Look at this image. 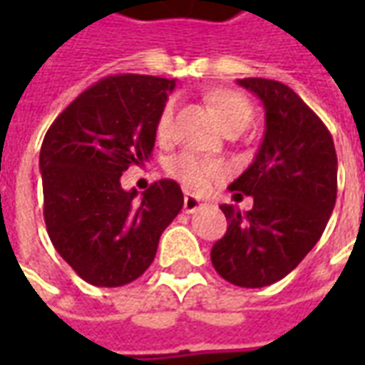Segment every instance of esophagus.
Returning <instances> with one entry per match:
<instances>
[{"mask_svg":"<svg viewBox=\"0 0 365 365\" xmlns=\"http://www.w3.org/2000/svg\"><path fill=\"white\" fill-rule=\"evenodd\" d=\"M199 207H203V201L195 195H191V193H185V197H183V211L185 213H193V211H197Z\"/></svg>","mask_w":365,"mask_h":365,"instance_id":"obj_1","label":"esophagus"}]
</instances>
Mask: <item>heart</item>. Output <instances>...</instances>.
<instances>
[{
  "label": "heart",
  "mask_w": 365,
  "mask_h": 365,
  "mask_svg": "<svg viewBox=\"0 0 365 365\" xmlns=\"http://www.w3.org/2000/svg\"><path fill=\"white\" fill-rule=\"evenodd\" d=\"M209 101L213 105L215 113L219 115L222 127L227 130H245L250 120H252V105L245 96H240L237 91H217L209 97ZM174 115L175 103L174 99H170L164 103L162 111L156 120V135L160 140H168L174 128ZM170 174L175 175L180 182L190 187V190L203 191L217 180H221L225 175V166L217 160L201 158L195 154H180L170 162Z\"/></svg>",
  "instance_id": "obj_1"
}]
</instances>
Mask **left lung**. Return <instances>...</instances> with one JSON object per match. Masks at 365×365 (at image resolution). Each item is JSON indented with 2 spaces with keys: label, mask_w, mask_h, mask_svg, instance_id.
Here are the masks:
<instances>
[{
  "label": "left lung",
  "mask_w": 365,
  "mask_h": 365,
  "mask_svg": "<svg viewBox=\"0 0 365 365\" xmlns=\"http://www.w3.org/2000/svg\"><path fill=\"white\" fill-rule=\"evenodd\" d=\"M238 86L260 97L266 133L252 164L229 185L235 201L252 195V209L221 205L229 227L211 262L232 285L266 287L297 268L324 232L338 160L329 128L285 83L245 78Z\"/></svg>",
  "instance_id": "left-lung-1"
}]
</instances>
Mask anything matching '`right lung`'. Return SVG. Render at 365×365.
I'll return each mask as SVG.
<instances>
[{
	"mask_svg": "<svg viewBox=\"0 0 365 365\" xmlns=\"http://www.w3.org/2000/svg\"><path fill=\"white\" fill-rule=\"evenodd\" d=\"M174 80L107 76L54 119L41 146L44 222L56 252L83 282L120 287L156 256L160 235L183 207L174 180L120 187L128 166L150 158L156 120Z\"/></svg>",
	"mask_w": 365,
	"mask_h": 365,
	"instance_id": "obj_1",
	"label": "right lung"
}]
</instances>
